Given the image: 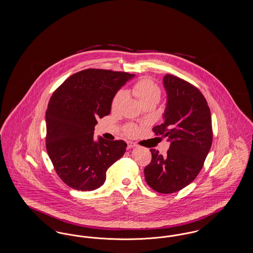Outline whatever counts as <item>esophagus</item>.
I'll return each mask as SVG.
<instances>
[{
  "instance_id": "esophagus-1",
  "label": "esophagus",
  "mask_w": 253,
  "mask_h": 253,
  "mask_svg": "<svg viewBox=\"0 0 253 253\" xmlns=\"http://www.w3.org/2000/svg\"><path fill=\"white\" fill-rule=\"evenodd\" d=\"M134 147H135V144H133L132 142H128V149H132Z\"/></svg>"
}]
</instances>
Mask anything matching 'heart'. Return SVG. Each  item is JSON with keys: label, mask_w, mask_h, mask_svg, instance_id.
Segmentation results:
<instances>
[{"label": "heart", "mask_w": 253, "mask_h": 253, "mask_svg": "<svg viewBox=\"0 0 253 253\" xmlns=\"http://www.w3.org/2000/svg\"><path fill=\"white\" fill-rule=\"evenodd\" d=\"M160 88L152 80L148 78H143L137 81L132 86V94L136 96L139 102H143L145 100L157 98L159 99L160 96ZM123 98V92L120 91L117 93L112 100V108L117 109ZM137 132V128L133 125H128L125 128V132L129 135H132Z\"/></svg>", "instance_id": "obj_1"}]
</instances>
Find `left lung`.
I'll return each instance as SVG.
<instances>
[{
    "label": "left lung",
    "instance_id": "1",
    "mask_svg": "<svg viewBox=\"0 0 253 253\" xmlns=\"http://www.w3.org/2000/svg\"><path fill=\"white\" fill-rule=\"evenodd\" d=\"M163 85L167 94L164 122L153 131L167 137L170 145L165 157L150 149L152 161L145 167V180L157 193H172L200 172L212 143V127L207 100L196 87L169 74Z\"/></svg>",
    "mask_w": 253,
    "mask_h": 253
}]
</instances>
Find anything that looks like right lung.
<instances>
[{
    "label": "right lung",
    "instance_id": "right-lung-1",
    "mask_svg": "<svg viewBox=\"0 0 253 253\" xmlns=\"http://www.w3.org/2000/svg\"><path fill=\"white\" fill-rule=\"evenodd\" d=\"M133 74L86 69L53 93L45 114L46 150L56 172L70 188L94 191L126 152L123 140L94 139L96 119L108 116L117 92Z\"/></svg>",
    "mask_w": 253,
    "mask_h": 253
}]
</instances>
